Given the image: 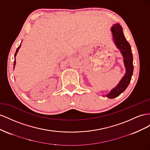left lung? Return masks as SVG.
I'll use <instances>...</instances> for the list:
<instances>
[{
    "label": "left lung",
    "instance_id": "left-lung-1",
    "mask_svg": "<svg viewBox=\"0 0 150 150\" xmlns=\"http://www.w3.org/2000/svg\"><path fill=\"white\" fill-rule=\"evenodd\" d=\"M112 33L113 39L117 48L120 50L124 58V63L126 67V72L125 75L120 81V82L114 89L107 94L106 97L109 99L118 97L121 93L125 91L129 84L131 76L133 74V58L131 51V48L129 42L126 40L122 32V28L119 24H115L111 28Z\"/></svg>",
    "mask_w": 150,
    "mask_h": 150
}]
</instances>
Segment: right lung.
I'll return each instance as SVG.
<instances>
[{
  "label": "right lung",
  "instance_id": "add662e5",
  "mask_svg": "<svg viewBox=\"0 0 150 150\" xmlns=\"http://www.w3.org/2000/svg\"><path fill=\"white\" fill-rule=\"evenodd\" d=\"M20 47H21V45H20V46L18 47V49H17V50H16V53H15V54H14L15 57H16V54H17V53L18 52V51H19V49L20 48ZM15 65H16V60L14 61V67H15Z\"/></svg>",
  "mask_w": 150,
  "mask_h": 150
}]
</instances>
